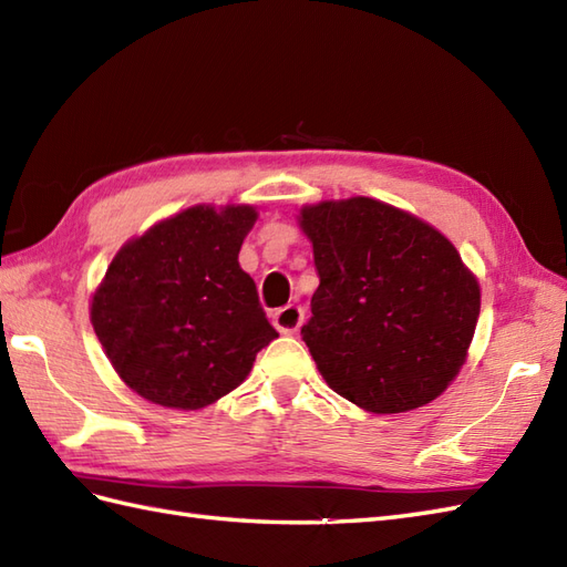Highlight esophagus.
I'll list each match as a JSON object with an SVG mask.
<instances>
[{
    "label": "esophagus",
    "mask_w": 567,
    "mask_h": 567,
    "mask_svg": "<svg viewBox=\"0 0 567 567\" xmlns=\"http://www.w3.org/2000/svg\"><path fill=\"white\" fill-rule=\"evenodd\" d=\"M303 323V311L297 303H287V307L278 309L272 313V326L278 328L285 336H295V332L301 328Z\"/></svg>",
    "instance_id": "obj_1"
}]
</instances>
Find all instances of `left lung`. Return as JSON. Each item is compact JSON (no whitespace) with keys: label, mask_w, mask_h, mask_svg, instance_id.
<instances>
[{"label":"left lung","mask_w":567,"mask_h":567,"mask_svg":"<svg viewBox=\"0 0 567 567\" xmlns=\"http://www.w3.org/2000/svg\"><path fill=\"white\" fill-rule=\"evenodd\" d=\"M321 285L301 328L338 395L375 414L416 410L455 379L478 285L441 231L373 198L301 210Z\"/></svg>","instance_id":"1"}]
</instances>
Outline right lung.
Masks as SVG:
<instances>
[{
	"instance_id": "1",
	"label": "right lung",
	"mask_w": 567,
	"mask_h": 567,
	"mask_svg": "<svg viewBox=\"0 0 567 567\" xmlns=\"http://www.w3.org/2000/svg\"><path fill=\"white\" fill-rule=\"evenodd\" d=\"M254 223L251 206H196L114 256L91 321L114 371L141 398L206 408L235 390L278 338L237 260Z\"/></svg>"
}]
</instances>
